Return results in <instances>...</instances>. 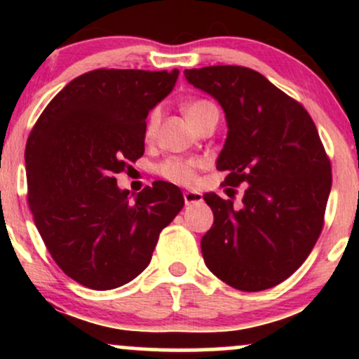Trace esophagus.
I'll use <instances>...</instances> for the list:
<instances>
[{
    "label": "esophagus",
    "instance_id": "1",
    "mask_svg": "<svg viewBox=\"0 0 359 359\" xmlns=\"http://www.w3.org/2000/svg\"><path fill=\"white\" fill-rule=\"evenodd\" d=\"M184 201L187 205L197 204L203 201V194L197 192V191H187V192H184Z\"/></svg>",
    "mask_w": 359,
    "mask_h": 359
}]
</instances>
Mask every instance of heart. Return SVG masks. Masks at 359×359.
I'll list each match as a JSON object with an SVG mask.
<instances>
[{"instance_id": "obj_1", "label": "heart", "mask_w": 359, "mask_h": 359, "mask_svg": "<svg viewBox=\"0 0 359 359\" xmlns=\"http://www.w3.org/2000/svg\"><path fill=\"white\" fill-rule=\"evenodd\" d=\"M212 109H216V106L205 100L189 101L185 102L182 108L185 118H187V121L191 123V125H194L196 121H199L205 113H209V111ZM158 123H160V111L154 109L150 113V116H148L147 128H145V135L148 138L154 137L156 128H158ZM199 167H201V162L196 158H168L158 167V172L160 175L165 177V179L170 180V182H175L180 185H194L197 180V168Z\"/></svg>"}]
</instances>
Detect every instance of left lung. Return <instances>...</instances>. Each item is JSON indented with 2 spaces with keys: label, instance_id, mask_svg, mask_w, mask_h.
<instances>
[{
  "label": "left lung",
  "instance_id": "8db88e82",
  "mask_svg": "<svg viewBox=\"0 0 359 359\" xmlns=\"http://www.w3.org/2000/svg\"><path fill=\"white\" fill-rule=\"evenodd\" d=\"M221 104L228 137L217 156L224 185H246L240 208L204 194L212 228L201 240L208 269L228 285L259 292L306 262L324 226L331 162L304 106L240 65L184 71Z\"/></svg>",
  "mask_w": 359,
  "mask_h": 359
}]
</instances>
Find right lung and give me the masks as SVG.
Listing matches in <instances>:
<instances>
[{"instance_id":"right-lung-1","label":"right lung","mask_w":359,"mask_h":359,"mask_svg":"<svg viewBox=\"0 0 359 359\" xmlns=\"http://www.w3.org/2000/svg\"><path fill=\"white\" fill-rule=\"evenodd\" d=\"M179 71L96 69L69 82L27 142L28 205L65 275L94 290L138 277L160 231L184 208L174 184L156 180L130 199L116 174L145 151V119Z\"/></svg>"}]
</instances>
